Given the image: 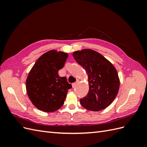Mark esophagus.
Instances as JSON below:
<instances>
[{"label": "esophagus", "mask_w": 147, "mask_h": 147, "mask_svg": "<svg viewBox=\"0 0 147 147\" xmlns=\"http://www.w3.org/2000/svg\"><path fill=\"white\" fill-rule=\"evenodd\" d=\"M77 83H78V82H77L76 83H73V84H72V88H75V87H76Z\"/></svg>", "instance_id": "obj_1"}]
</instances>
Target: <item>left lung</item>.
<instances>
[{
  "label": "left lung",
  "instance_id": "obj_1",
  "mask_svg": "<svg viewBox=\"0 0 147 147\" xmlns=\"http://www.w3.org/2000/svg\"><path fill=\"white\" fill-rule=\"evenodd\" d=\"M75 61L86 71L88 94L80 99L84 109L99 112L107 107L118 94L119 78L113 64L98 52L84 49L73 53Z\"/></svg>",
  "mask_w": 147,
  "mask_h": 147
}]
</instances>
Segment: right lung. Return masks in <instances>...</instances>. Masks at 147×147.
<instances>
[{
  "label": "right lung",
  "mask_w": 147,
  "mask_h": 147,
  "mask_svg": "<svg viewBox=\"0 0 147 147\" xmlns=\"http://www.w3.org/2000/svg\"><path fill=\"white\" fill-rule=\"evenodd\" d=\"M68 54L52 50L44 53L35 62L26 79V91L32 104L45 112H53L64 103L72 85L66 77H61Z\"/></svg>",
  "instance_id": "right-lung-1"
}]
</instances>
